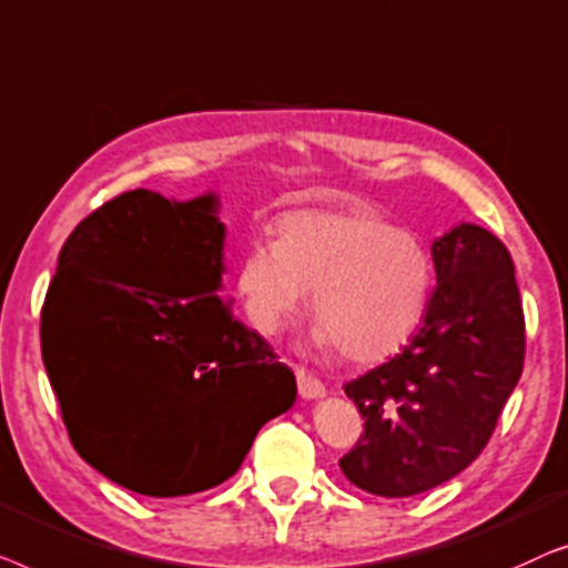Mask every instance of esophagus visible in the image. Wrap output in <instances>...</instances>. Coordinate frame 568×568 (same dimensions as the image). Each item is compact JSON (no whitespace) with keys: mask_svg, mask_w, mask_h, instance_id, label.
Returning a JSON list of instances; mask_svg holds the SVG:
<instances>
[{"mask_svg":"<svg viewBox=\"0 0 568 568\" xmlns=\"http://www.w3.org/2000/svg\"><path fill=\"white\" fill-rule=\"evenodd\" d=\"M295 383H298V394L303 398H322L326 394L324 383L303 367H295Z\"/></svg>","mask_w":568,"mask_h":568,"instance_id":"34e87169","label":"esophagus"}]
</instances>
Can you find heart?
<instances>
[{
    "mask_svg": "<svg viewBox=\"0 0 568 568\" xmlns=\"http://www.w3.org/2000/svg\"><path fill=\"white\" fill-rule=\"evenodd\" d=\"M435 267L412 231L371 211H291L275 242H254L236 265L234 285L250 322L281 334L314 291L316 342L337 345L347 361L394 355L419 329Z\"/></svg>",
    "mask_w": 568,
    "mask_h": 568,
    "instance_id": "1",
    "label": "heart"
}]
</instances>
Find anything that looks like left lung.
<instances>
[{
    "label": "left lung",
    "mask_w": 568,
    "mask_h": 568,
    "mask_svg": "<svg viewBox=\"0 0 568 568\" xmlns=\"http://www.w3.org/2000/svg\"><path fill=\"white\" fill-rule=\"evenodd\" d=\"M433 260L422 329L345 386L365 422L339 468L375 497H414L470 466L523 375L525 314L507 246L460 223L433 244Z\"/></svg>",
    "instance_id": "left-lung-1"
}]
</instances>
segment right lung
I'll return each instance as SVG.
<instances>
[{
    "label": "right lung",
    "instance_id": "obj_1",
    "mask_svg": "<svg viewBox=\"0 0 568 568\" xmlns=\"http://www.w3.org/2000/svg\"><path fill=\"white\" fill-rule=\"evenodd\" d=\"M215 195L131 190L71 231L41 353L74 450L143 497L213 489L295 402L291 367L221 295Z\"/></svg>",
    "mask_w": 568,
    "mask_h": 568
}]
</instances>
